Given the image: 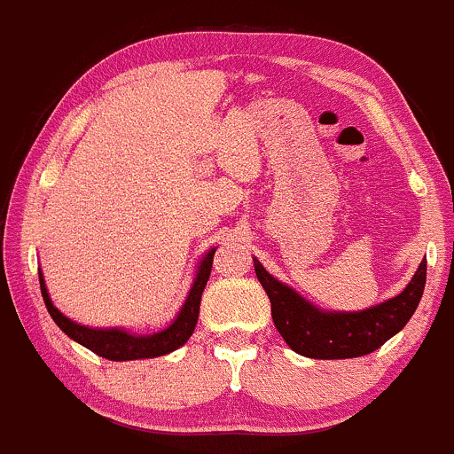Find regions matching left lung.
<instances>
[{
    "label": "left lung",
    "mask_w": 454,
    "mask_h": 454,
    "mask_svg": "<svg viewBox=\"0 0 454 454\" xmlns=\"http://www.w3.org/2000/svg\"><path fill=\"white\" fill-rule=\"evenodd\" d=\"M254 271L271 301L276 329L295 353L310 359H350L374 353L406 327L423 297L427 261L397 297L361 312H323L270 276L257 259Z\"/></svg>",
    "instance_id": "obj_1"
}]
</instances>
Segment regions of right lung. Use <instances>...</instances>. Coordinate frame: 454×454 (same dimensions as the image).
<instances>
[{"label":"right lung","instance_id":"right-lung-1","mask_svg":"<svg viewBox=\"0 0 454 454\" xmlns=\"http://www.w3.org/2000/svg\"><path fill=\"white\" fill-rule=\"evenodd\" d=\"M215 250L206 254L201 261L200 271H197V278L191 286L189 297H186L183 310H180L178 318L169 325L168 329H163L161 333L154 335H131L121 329H89L84 325H78L69 321L67 317H63L61 312L52 306L51 297H48L44 278H42L40 271V289L42 297H44L46 310L52 317V321L59 325L63 333H67L69 338L76 340L78 344L87 346L89 350H93L95 355L104 356L110 361H133V359H151V356H161L172 353V350L180 348L186 340L193 333L197 317H200V303H201V293L206 289V282L210 278L212 270V259H215Z\"/></svg>","mask_w":454,"mask_h":454}]
</instances>
